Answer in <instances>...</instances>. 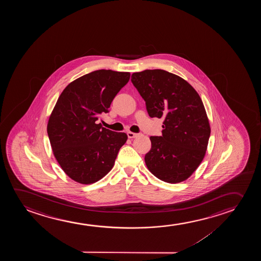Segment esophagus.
<instances>
[{
    "label": "esophagus",
    "mask_w": 261,
    "mask_h": 261,
    "mask_svg": "<svg viewBox=\"0 0 261 261\" xmlns=\"http://www.w3.org/2000/svg\"><path fill=\"white\" fill-rule=\"evenodd\" d=\"M138 136L137 134H135V133L133 132H127V136H128V138H135L136 136Z\"/></svg>",
    "instance_id": "1"
}]
</instances>
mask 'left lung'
Instances as JSON below:
<instances>
[{"label":"left lung","instance_id":"obj_1","mask_svg":"<svg viewBox=\"0 0 261 261\" xmlns=\"http://www.w3.org/2000/svg\"><path fill=\"white\" fill-rule=\"evenodd\" d=\"M131 81L150 118H163L162 136H150L144 161L157 178L182 182L203 160L211 126L200 95L189 83L162 69L134 73Z\"/></svg>","mask_w":261,"mask_h":261}]
</instances>
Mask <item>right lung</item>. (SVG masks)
I'll return each mask as SVG.
<instances>
[{"mask_svg":"<svg viewBox=\"0 0 261 261\" xmlns=\"http://www.w3.org/2000/svg\"><path fill=\"white\" fill-rule=\"evenodd\" d=\"M130 79L129 72L100 69L70 83L50 114L47 133L54 157L75 182L90 185L111 171L127 136L97 120Z\"/></svg>","mask_w":261,"mask_h":261,"instance_id":"add662e5","label":"right lung"}]
</instances>
